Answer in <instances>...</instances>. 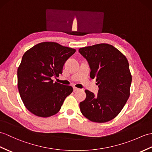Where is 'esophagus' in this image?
Segmentation results:
<instances>
[{
    "label": "esophagus",
    "instance_id": "34e87169",
    "mask_svg": "<svg viewBox=\"0 0 152 152\" xmlns=\"http://www.w3.org/2000/svg\"><path fill=\"white\" fill-rule=\"evenodd\" d=\"M79 90H80L79 88H77V87H73L74 92H76V91H79Z\"/></svg>",
    "mask_w": 152,
    "mask_h": 152
}]
</instances>
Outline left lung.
Returning a JSON list of instances; mask_svg holds the SVG:
<instances>
[{
	"instance_id": "obj_1",
	"label": "left lung",
	"mask_w": 152,
	"mask_h": 152,
	"mask_svg": "<svg viewBox=\"0 0 152 152\" xmlns=\"http://www.w3.org/2000/svg\"><path fill=\"white\" fill-rule=\"evenodd\" d=\"M91 69L90 77L98 84L96 96L86 90V98L80 103L82 115L94 122L104 123L115 118L129 97L132 77L126 56L106 43L80 48Z\"/></svg>"
}]
</instances>
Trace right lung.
I'll list each match as a JSON object with an SVG mask.
<instances>
[{
  "mask_svg": "<svg viewBox=\"0 0 152 152\" xmlns=\"http://www.w3.org/2000/svg\"><path fill=\"white\" fill-rule=\"evenodd\" d=\"M75 52L55 42H43L24 53L17 69V86L23 102L31 113L46 118L59 112L73 89L54 83L52 77L62 74L65 63Z\"/></svg>",
  "mask_w": 152,
  "mask_h": 152,
  "instance_id": "right-lung-1",
  "label": "right lung"
}]
</instances>
